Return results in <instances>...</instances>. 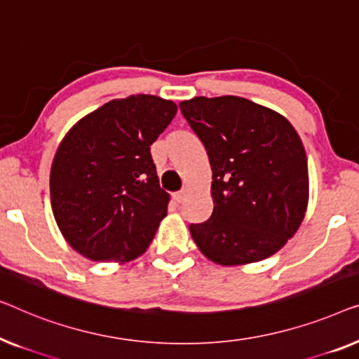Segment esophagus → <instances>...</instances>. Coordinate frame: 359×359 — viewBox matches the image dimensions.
I'll return each mask as SVG.
<instances>
[{"mask_svg": "<svg viewBox=\"0 0 359 359\" xmlns=\"http://www.w3.org/2000/svg\"><path fill=\"white\" fill-rule=\"evenodd\" d=\"M174 196V200L177 201V203H182V201L185 200V196H187V191L185 190H180V191H175V194L172 195Z\"/></svg>", "mask_w": 359, "mask_h": 359, "instance_id": "obj_1", "label": "esophagus"}]
</instances>
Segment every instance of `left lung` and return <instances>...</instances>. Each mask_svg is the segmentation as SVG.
<instances>
[{
  "label": "left lung",
  "mask_w": 359,
  "mask_h": 359,
  "mask_svg": "<svg viewBox=\"0 0 359 359\" xmlns=\"http://www.w3.org/2000/svg\"><path fill=\"white\" fill-rule=\"evenodd\" d=\"M203 143L213 182V213L190 234L219 265H244L278 252L299 229L309 200L299 135L275 110L237 95L180 102Z\"/></svg>",
  "instance_id": "1"
}]
</instances>
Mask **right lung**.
Here are the masks:
<instances>
[{
	"instance_id": "obj_1",
	"label": "right lung",
	"mask_w": 359,
	"mask_h": 359,
	"mask_svg": "<svg viewBox=\"0 0 359 359\" xmlns=\"http://www.w3.org/2000/svg\"><path fill=\"white\" fill-rule=\"evenodd\" d=\"M175 114L158 95L114 99L60 143L50 170L53 216L86 259L128 262L149 247L169 203L149 149Z\"/></svg>"
}]
</instances>
